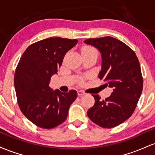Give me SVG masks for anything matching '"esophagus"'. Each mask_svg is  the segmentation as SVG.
Segmentation results:
<instances>
[{"instance_id":"esophagus-1","label":"esophagus","mask_w":155,"mask_h":155,"mask_svg":"<svg viewBox=\"0 0 155 155\" xmlns=\"http://www.w3.org/2000/svg\"><path fill=\"white\" fill-rule=\"evenodd\" d=\"M77 94L79 96H81V95H84L85 94V92L82 91V90H79V91H77Z\"/></svg>"}]
</instances>
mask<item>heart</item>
Masks as SVG:
<instances>
[{
  "label": "heart",
  "mask_w": 155,
  "mask_h": 155,
  "mask_svg": "<svg viewBox=\"0 0 155 155\" xmlns=\"http://www.w3.org/2000/svg\"><path fill=\"white\" fill-rule=\"evenodd\" d=\"M90 51H95V52H97V50L95 49V48L90 47V46H84L82 48V53L83 52H90ZM84 77H81L79 79V83L82 84L84 82Z\"/></svg>",
  "instance_id": "b5f03b06"
}]
</instances>
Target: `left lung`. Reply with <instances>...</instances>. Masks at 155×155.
I'll list each match as a JSON object with an SVG mask.
<instances>
[{
  "instance_id": "8db88e82",
  "label": "left lung",
  "mask_w": 155,
  "mask_h": 155,
  "mask_svg": "<svg viewBox=\"0 0 155 155\" xmlns=\"http://www.w3.org/2000/svg\"><path fill=\"white\" fill-rule=\"evenodd\" d=\"M84 42L101 51L102 69L98 78L113 88L105 100L92 95L95 104L88 110L87 116L100 127L112 128L127 120L136 109L143 90L139 61L130 47L113 37L88 38Z\"/></svg>"
}]
</instances>
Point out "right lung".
<instances>
[{
    "label": "right lung",
    "instance_id": "right-lung-1",
    "mask_svg": "<svg viewBox=\"0 0 155 155\" xmlns=\"http://www.w3.org/2000/svg\"><path fill=\"white\" fill-rule=\"evenodd\" d=\"M77 39L51 37L32 44L19 60L15 74L17 103L23 114L39 127L51 129L65 121L77 92H62L49 87L66 52Z\"/></svg>",
    "mask_w": 155,
    "mask_h": 155
}]
</instances>
